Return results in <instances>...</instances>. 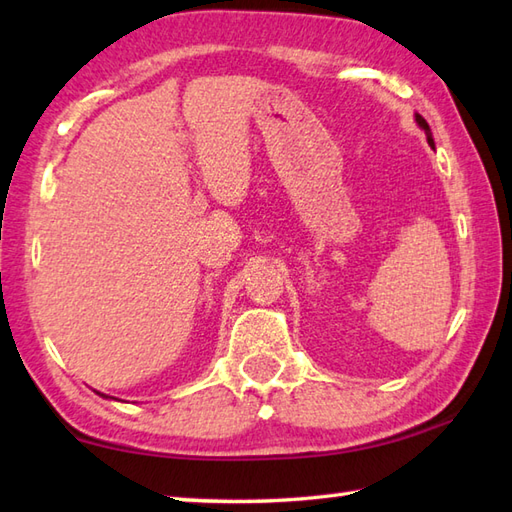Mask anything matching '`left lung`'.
I'll return each mask as SVG.
<instances>
[{
	"mask_svg": "<svg viewBox=\"0 0 512 512\" xmlns=\"http://www.w3.org/2000/svg\"><path fill=\"white\" fill-rule=\"evenodd\" d=\"M414 120H417V124H419V127H421L423 131H426V136H428V144H430V147H435V140H432V133H430V127H428V122H426V120H423L419 113H414Z\"/></svg>",
	"mask_w": 512,
	"mask_h": 512,
	"instance_id": "8db88e82",
	"label": "left lung"
}]
</instances>
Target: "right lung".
<instances>
[{
  "label": "right lung",
  "mask_w": 512,
  "mask_h": 512,
  "mask_svg": "<svg viewBox=\"0 0 512 512\" xmlns=\"http://www.w3.org/2000/svg\"><path fill=\"white\" fill-rule=\"evenodd\" d=\"M102 397H104V394H102ZM109 399H111V397H109Z\"/></svg>",
  "instance_id": "obj_1"
}]
</instances>
